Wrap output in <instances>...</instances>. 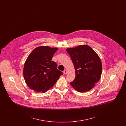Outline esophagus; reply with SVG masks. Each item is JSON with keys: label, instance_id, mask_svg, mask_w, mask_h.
<instances>
[{"label": "esophagus", "instance_id": "34e87169", "mask_svg": "<svg viewBox=\"0 0 126 126\" xmlns=\"http://www.w3.org/2000/svg\"><path fill=\"white\" fill-rule=\"evenodd\" d=\"M63 72H64V74H67L68 71H67V70L65 69V70H64Z\"/></svg>", "mask_w": 126, "mask_h": 126}]
</instances>
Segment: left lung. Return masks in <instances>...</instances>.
<instances>
[{"label":"left lung","instance_id":"obj_1","mask_svg":"<svg viewBox=\"0 0 126 126\" xmlns=\"http://www.w3.org/2000/svg\"><path fill=\"white\" fill-rule=\"evenodd\" d=\"M71 57L75 68L76 78L70 82L79 92L92 89L101 78L102 64L96 52L86 45L66 49Z\"/></svg>","mask_w":126,"mask_h":126}]
</instances>
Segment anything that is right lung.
<instances>
[{"instance_id":"right-lung-1","label":"right lung","mask_w":126,"mask_h":126,"mask_svg":"<svg viewBox=\"0 0 126 126\" xmlns=\"http://www.w3.org/2000/svg\"><path fill=\"white\" fill-rule=\"evenodd\" d=\"M57 48L40 46L30 53L24 63L23 74L27 85L36 92L45 93L51 88L63 73L51 61Z\"/></svg>"}]
</instances>
